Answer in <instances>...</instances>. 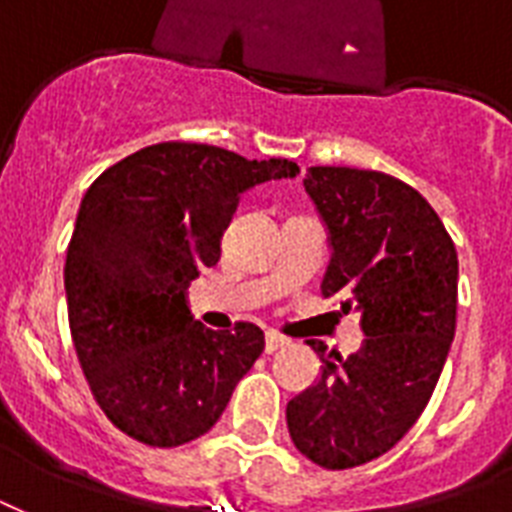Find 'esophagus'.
Listing matches in <instances>:
<instances>
[{
    "instance_id": "1",
    "label": "esophagus",
    "mask_w": 512,
    "mask_h": 512,
    "mask_svg": "<svg viewBox=\"0 0 512 512\" xmlns=\"http://www.w3.org/2000/svg\"><path fill=\"white\" fill-rule=\"evenodd\" d=\"M287 345L289 340L284 335H279V332H268V335H265V350H268V353H276V350L287 348Z\"/></svg>"
}]
</instances>
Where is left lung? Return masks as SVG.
<instances>
[{"mask_svg": "<svg viewBox=\"0 0 512 512\" xmlns=\"http://www.w3.org/2000/svg\"><path fill=\"white\" fill-rule=\"evenodd\" d=\"M303 185L332 244L321 295L361 311L366 340L348 358L308 340L324 366L287 404V428L308 460L348 470L390 452L433 396L457 327V249L398 177L311 167Z\"/></svg>", "mask_w": 512, "mask_h": 512, "instance_id": "left-lung-1", "label": "left lung"}]
</instances>
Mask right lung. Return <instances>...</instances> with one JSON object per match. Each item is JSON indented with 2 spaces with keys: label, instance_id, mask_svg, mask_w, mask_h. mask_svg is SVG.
<instances>
[{
  "label": "right lung",
  "instance_id": "obj_1",
  "mask_svg": "<svg viewBox=\"0 0 512 512\" xmlns=\"http://www.w3.org/2000/svg\"><path fill=\"white\" fill-rule=\"evenodd\" d=\"M297 172L289 159L249 162L172 140L140 148L87 188L63 268L68 327L92 396L122 433L172 449L220 420L263 353V329H207L185 289L220 260L241 193Z\"/></svg>",
  "mask_w": 512,
  "mask_h": 512
}]
</instances>
